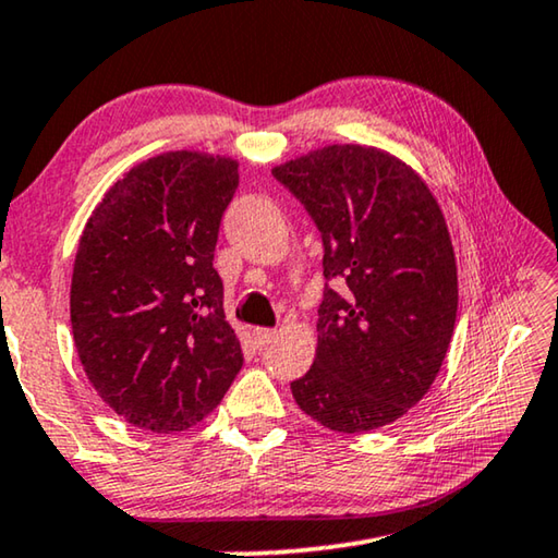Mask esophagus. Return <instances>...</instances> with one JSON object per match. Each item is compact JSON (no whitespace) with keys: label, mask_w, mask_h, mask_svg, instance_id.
<instances>
[{"label":"esophagus","mask_w":558,"mask_h":558,"mask_svg":"<svg viewBox=\"0 0 558 558\" xmlns=\"http://www.w3.org/2000/svg\"><path fill=\"white\" fill-rule=\"evenodd\" d=\"M278 338V330H270V327H253V340L260 344H268Z\"/></svg>","instance_id":"1"}]
</instances>
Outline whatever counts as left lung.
<instances>
[{
	"instance_id": "left-lung-1",
	"label": "left lung",
	"mask_w": 558,
	"mask_h": 558,
	"mask_svg": "<svg viewBox=\"0 0 558 558\" xmlns=\"http://www.w3.org/2000/svg\"><path fill=\"white\" fill-rule=\"evenodd\" d=\"M323 233L315 362L290 385L323 427L362 435L400 420L439 375L457 320V260L427 181L377 146L330 144L272 168Z\"/></svg>"
}]
</instances>
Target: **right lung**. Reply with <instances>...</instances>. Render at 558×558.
<instances>
[{
  "mask_svg": "<svg viewBox=\"0 0 558 558\" xmlns=\"http://www.w3.org/2000/svg\"><path fill=\"white\" fill-rule=\"evenodd\" d=\"M238 161L166 151L111 183L78 238L72 335L88 383L119 417L171 435L216 410L241 373L214 268Z\"/></svg>",
  "mask_w": 558,
  "mask_h": 558,
  "instance_id": "obj_1",
  "label": "right lung"
}]
</instances>
